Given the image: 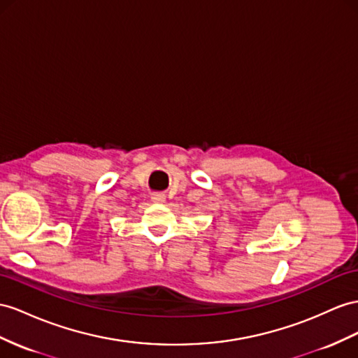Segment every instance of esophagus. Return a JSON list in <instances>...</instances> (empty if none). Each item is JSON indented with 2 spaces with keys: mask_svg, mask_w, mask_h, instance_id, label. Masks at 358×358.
I'll return each mask as SVG.
<instances>
[{
  "mask_svg": "<svg viewBox=\"0 0 358 358\" xmlns=\"http://www.w3.org/2000/svg\"><path fill=\"white\" fill-rule=\"evenodd\" d=\"M151 201L152 203L163 204V203H166V196H164L163 194H154V195H151Z\"/></svg>",
  "mask_w": 358,
  "mask_h": 358,
  "instance_id": "esophagus-1",
  "label": "esophagus"
}]
</instances>
